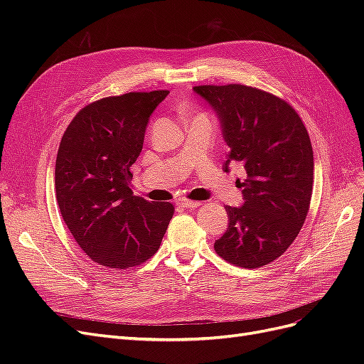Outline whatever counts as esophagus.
<instances>
[{"label":"esophagus","mask_w":364,"mask_h":364,"mask_svg":"<svg viewBox=\"0 0 364 364\" xmlns=\"http://www.w3.org/2000/svg\"><path fill=\"white\" fill-rule=\"evenodd\" d=\"M178 205L186 209H193V208H199L202 205V202H197V200H188V199H179Z\"/></svg>","instance_id":"esophagus-1"}]
</instances>
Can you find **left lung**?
I'll use <instances>...</instances> for the list:
<instances>
[{"label":"left lung","mask_w":364,"mask_h":364,"mask_svg":"<svg viewBox=\"0 0 364 364\" xmlns=\"http://www.w3.org/2000/svg\"><path fill=\"white\" fill-rule=\"evenodd\" d=\"M228 142V164L245 165V205L226 206V232L214 249L225 261L258 269L279 258L296 240L311 203L314 159L302 118L284 98L258 87L199 85Z\"/></svg>","instance_id":"left-lung-1"}]
</instances>
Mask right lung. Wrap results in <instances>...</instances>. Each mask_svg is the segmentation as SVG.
Here are the masks:
<instances>
[{"label":"right lung","mask_w":364,"mask_h":364,"mask_svg":"<svg viewBox=\"0 0 364 364\" xmlns=\"http://www.w3.org/2000/svg\"><path fill=\"white\" fill-rule=\"evenodd\" d=\"M170 91L127 92L82 107L60 139L56 200L77 245L94 262L126 270L158 252L174 214L129 186L146 126Z\"/></svg>","instance_id":"obj_1"}]
</instances>
